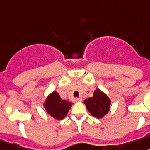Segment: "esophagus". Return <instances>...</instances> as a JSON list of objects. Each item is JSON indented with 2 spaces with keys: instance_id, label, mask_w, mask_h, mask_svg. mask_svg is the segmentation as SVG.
<instances>
[{
  "instance_id": "34e87169",
  "label": "esophagus",
  "mask_w": 150,
  "mask_h": 150,
  "mask_svg": "<svg viewBox=\"0 0 150 150\" xmlns=\"http://www.w3.org/2000/svg\"><path fill=\"white\" fill-rule=\"evenodd\" d=\"M75 102H81V101H82V98H75Z\"/></svg>"
}]
</instances>
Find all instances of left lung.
<instances>
[{
    "mask_svg": "<svg viewBox=\"0 0 150 150\" xmlns=\"http://www.w3.org/2000/svg\"><path fill=\"white\" fill-rule=\"evenodd\" d=\"M84 103L86 104L88 111L94 117L100 119L109 112L110 100L105 93L99 89H96L93 97L86 99Z\"/></svg>",
    "mask_w": 150,
    "mask_h": 150,
    "instance_id": "obj_1",
    "label": "left lung"
}]
</instances>
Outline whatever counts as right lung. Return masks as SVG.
Masks as SVG:
<instances>
[{
    "instance_id": "1",
    "label": "right lung",
    "mask_w": 150,
    "mask_h": 150,
    "mask_svg": "<svg viewBox=\"0 0 150 150\" xmlns=\"http://www.w3.org/2000/svg\"><path fill=\"white\" fill-rule=\"evenodd\" d=\"M72 103L62 100L56 92H53L47 97L45 103L46 111L50 115L56 119H62L71 107Z\"/></svg>"
}]
</instances>
